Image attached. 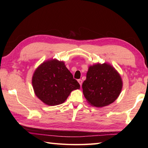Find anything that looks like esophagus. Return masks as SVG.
I'll list each match as a JSON object with an SVG mask.
<instances>
[{"label":"esophagus","mask_w":148,"mask_h":148,"mask_svg":"<svg viewBox=\"0 0 148 148\" xmlns=\"http://www.w3.org/2000/svg\"><path fill=\"white\" fill-rule=\"evenodd\" d=\"M77 81H78V83H79V84H80V86H81V85H82V83H83V81L81 79H78Z\"/></svg>","instance_id":"1"}]
</instances>
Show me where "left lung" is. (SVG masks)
Wrapping results in <instances>:
<instances>
[{
  "label": "left lung",
  "instance_id": "1",
  "mask_svg": "<svg viewBox=\"0 0 148 148\" xmlns=\"http://www.w3.org/2000/svg\"><path fill=\"white\" fill-rule=\"evenodd\" d=\"M82 88L83 95L90 105L102 108L118 99L123 88V81L119 72L111 64L97 63L89 66Z\"/></svg>",
  "mask_w": 148,
  "mask_h": 148
}]
</instances>
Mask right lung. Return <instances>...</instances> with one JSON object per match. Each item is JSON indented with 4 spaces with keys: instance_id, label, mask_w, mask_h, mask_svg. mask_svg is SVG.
Segmentation results:
<instances>
[{
    "instance_id": "obj_1",
    "label": "right lung",
    "mask_w": 148,
    "mask_h": 148,
    "mask_svg": "<svg viewBox=\"0 0 148 148\" xmlns=\"http://www.w3.org/2000/svg\"><path fill=\"white\" fill-rule=\"evenodd\" d=\"M32 84L37 98L49 106L64 103L72 91L80 88L65 62L56 58L43 62L37 67Z\"/></svg>"
}]
</instances>
